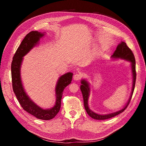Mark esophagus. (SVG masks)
I'll return each mask as SVG.
<instances>
[{"label":"esophagus","instance_id":"esophagus-1","mask_svg":"<svg viewBox=\"0 0 146 146\" xmlns=\"http://www.w3.org/2000/svg\"><path fill=\"white\" fill-rule=\"evenodd\" d=\"M82 76L80 74H74L73 78L74 80H79L82 78Z\"/></svg>","mask_w":146,"mask_h":146}]
</instances>
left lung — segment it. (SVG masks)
Returning a JSON list of instances; mask_svg holds the SVG:
<instances>
[{"label": "left lung", "instance_id": "1", "mask_svg": "<svg viewBox=\"0 0 146 146\" xmlns=\"http://www.w3.org/2000/svg\"><path fill=\"white\" fill-rule=\"evenodd\" d=\"M113 58H121L127 61H129L131 62V70H132V75H133V86H132V90L131 96L130 97V99H129L127 104L123 108L119 110L118 111L114 112L113 113H110L108 114H98L93 111H92L88 107V100L89 98L90 92V88L89 83L85 80H82L81 83L82 85L80 86V90L82 91V93L83 98V102L84 106H85V108L88 113V115L92 118L97 120H105V119H107L111 118L113 117L116 116L120 113H122L124 110L127 108L128 105H129L131 99L132 98V95H133L135 86V82H136V62H135V56L133 54V52L131 50L130 48L128 47L126 44V43L124 42H121L117 46L116 50L114 51L113 55L111 56Z\"/></svg>", "mask_w": 146, "mask_h": 146}]
</instances>
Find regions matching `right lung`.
Instances as JSON below:
<instances>
[{
  "mask_svg": "<svg viewBox=\"0 0 146 146\" xmlns=\"http://www.w3.org/2000/svg\"><path fill=\"white\" fill-rule=\"evenodd\" d=\"M44 34L38 31H32L26 35L19 47L17 48L13 58L11 66L12 86L17 99L18 100L21 107L25 111L38 119L42 120H50L54 118L60 111L63 90L71 83L73 74L68 72L59 78L55 88V104L54 107L47 110L38 107L29 99L25 93L22 84L20 74L21 65L23 60V57L37 44L39 39L44 36Z\"/></svg>",
  "mask_w": 146,
  "mask_h": 146,
  "instance_id": "right-lung-1",
  "label": "right lung"
}]
</instances>
